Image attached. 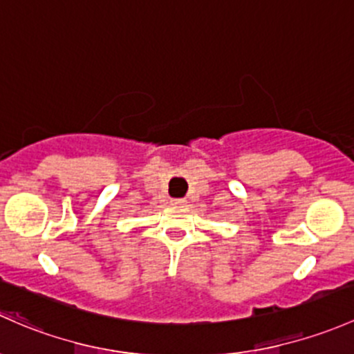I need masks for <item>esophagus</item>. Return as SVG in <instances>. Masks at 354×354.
I'll list each match as a JSON object with an SVG mask.
<instances>
[{
	"mask_svg": "<svg viewBox=\"0 0 354 354\" xmlns=\"http://www.w3.org/2000/svg\"><path fill=\"white\" fill-rule=\"evenodd\" d=\"M170 203H172L174 206H182V204H185V199H172Z\"/></svg>",
	"mask_w": 354,
	"mask_h": 354,
	"instance_id": "obj_1",
	"label": "esophagus"
}]
</instances>
